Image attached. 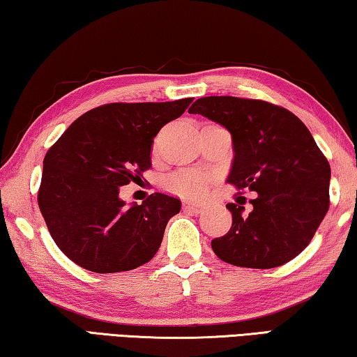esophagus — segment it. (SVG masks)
<instances>
[{
    "label": "esophagus",
    "instance_id": "34e87169",
    "mask_svg": "<svg viewBox=\"0 0 357 357\" xmlns=\"http://www.w3.org/2000/svg\"><path fill=\"white\" fill-rule=\"evenodd\" d=\"M202 208H203V204H202V203H195V202H184V209H185V211H189V213L197 214V213H200Z\"/></svg>",
    "mask_w": 357,
    "mask_h": 357
}]
</instances>
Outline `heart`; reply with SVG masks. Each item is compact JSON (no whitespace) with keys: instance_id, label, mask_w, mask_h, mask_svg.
<instances>
[{"instance_id":"obj_1","label":"heart","mask_w":357,"mask_h":357,"mask_svg":"<svg viewBox=\"0 0 357 357\" xmlns=\"http://www.w3.org/2000/svg\"><path fill=\"white\" fill-rule=\"evenodd\" d=\"M168 187L185 197H203L208 190V179L198 172H181L168 179Z\"/></svg>"}]
</instances>
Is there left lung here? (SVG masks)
Masks as SVG:
<instances>
[{
  "label": "left lung",
  "instance_id": "left-lung-1",
  "mask_svg": "<svg viewBox=\"0 0 357 357\" xmlns=\"http://www.w3.org/2000/svg\"><path fill=\"white\" fill-rule=\"evenodd\" d=\"M231 134L234 159L227 181L257 193L253 209L228 203L227 234L211 241L222 261L269 269L305 249L329 208L331 167L310 130L291 112L263 100L209 96L193 102Z\"/></svg>",
  "mask_w": 357,
  "mask_h": 357
}]
</instances>
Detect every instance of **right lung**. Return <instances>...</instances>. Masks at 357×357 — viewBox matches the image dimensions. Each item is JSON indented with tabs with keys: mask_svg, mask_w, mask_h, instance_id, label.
Instances as JSON below:
<instances>
[{
	"mask_svg": "<svg viewBox=\"0 0 357 357\" xmlns=\"http://www.w3.org/2000/svg\"><path fill=\"white\" fill-rule=\"evenodd\" d=\"M192 102L107 104L72 123L44 159L38 195L53 241L66 257L99 274L148 263L181 202L155 192L126 204L119 187L151 167L154 137Z\"/></svg>",
	"mask_w": 357,
	"mask_h": 357,
	"instance_id": "add662e5",
	"label": "right lung"
}]
</instances>
